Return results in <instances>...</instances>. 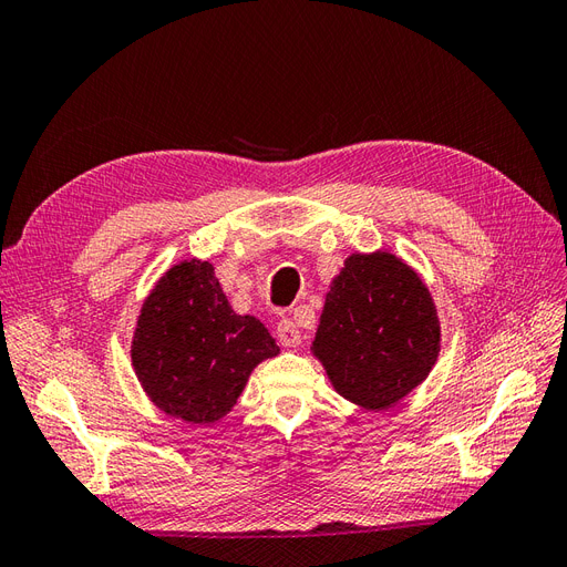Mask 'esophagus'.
<instances>
[{
	"mask_svg": "<svg viewBox=\"0 0 567 567\" xmlns=\"http://www.w3.org/2000/svg\"><path fill=\"white\" fill-rule=\"evenodd\" d=\"M277 336H279V340H281V346H286V348H298L300 340H302L296 321L288 319V317L277 323Z\"/></svg>",
	"mask_w": 567,
	"mask_h": 567,
	"instance_id": "obj_1",
	"label": "esophagus"
}]
</instances>
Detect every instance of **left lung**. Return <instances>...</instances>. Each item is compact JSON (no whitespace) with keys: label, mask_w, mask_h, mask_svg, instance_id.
<instances>
[{"label":"left lung","mask_w":567,"mask_h":567,"mask_svg":"<svg viewBox=\"0 0 567 567\" xmlns=\"http://www.w3.org/2000/svg\"><path fill=\"white\" fill-rule=\"evenodd\" d=\"M440 323L427 288L394 255H350L326 296L315 338L336 390L385 409L431 373Z\"/></svg>","instance_id":"obj_1"}]
</instances>
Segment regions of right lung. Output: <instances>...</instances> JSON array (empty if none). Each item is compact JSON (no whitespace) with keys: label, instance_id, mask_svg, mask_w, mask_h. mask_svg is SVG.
<instances>
[{"label":"right lung","instance_id":"obj_1","mask_svg":"<svg viewBox=\"0 0 567 567\" xmlns=\"http://www.w3.org/2000/svg\"><path fill=\"white\" fill-rule=\"evenodd\" d=\"M279 354L255 317L234 315L208 262H182L146 300L132 364L165 414L213 423L236 404L257 362Z\"/></svg>","mask_w":567,"mask_h":567}]
</instances>
